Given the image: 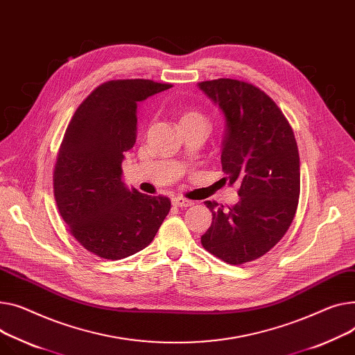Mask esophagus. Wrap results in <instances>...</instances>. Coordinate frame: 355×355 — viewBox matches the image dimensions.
<instances>
[{
  "label": "esophagus",
  "mask_w": 355,
  "mask_h": 355,
  "mask_svg": "<svg viewBox=\"0 0 355 355\" xmlns=\"http://www.w3.org/2000/svg\"><path fill=\"white\" fill-rule=\"evenodd\" d=\"M173 204H174L175 207H181V208L194 205V202H193V201H190V200H185V198H181V197H175V198H173Z\"/></svg>",
  "instance_id": "obj_1"
}]
</instances>
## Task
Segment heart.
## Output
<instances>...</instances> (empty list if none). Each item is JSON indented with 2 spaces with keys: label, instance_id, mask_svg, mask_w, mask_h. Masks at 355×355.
Listing matches in <instances>:
<instances>
[{
  "label": "heart",
  "instance_id": "1",
  "mask_svg": "<svg viewBox=\"0 0 355 355\" xmlns=\"http://www.w3.org/2000/svg\"><path fill=\"white\" fill-rule=\"evenodd\" d=\"M182 123H200V124L207 125L205 116L201 112L193 111V110H188V111L181 112V115H180V124H182Z\"/></svg>",
  "mask_w": 355,
  "mask_h": 355
}]
</instances>
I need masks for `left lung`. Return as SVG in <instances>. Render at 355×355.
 I'll use <instances>...</instances> for the list:
<instances>
[{
	"label": "left lung",
	"mask_w": 355,
	"mask_h": 355,
	"mask_svg": "<svg viewBox=\"0 0 355 355\" xmlns=\"http://www.w3.org/2000/svg\"><path fill=\"white\" fill-rule=\"evenodd\" d=\"M198 88L223 112V171L240 184L239 202L205 201L212 223L202 247L240 266L268 252L290 228L300 198V155L287 118L252 84L220 78Z\"/></svg>",
	"instance_id": "left-lung-1"
}]
</instances>
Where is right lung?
Masks as SVG:
<instances>
[{
  "label": "right lung",
  "mask_w": 355,
  "mask_h": 355,
  "mask_svg": "<svg viewBox=\"0 0 355 355\" xmlns=\"http://www.w3.org/2000/svg\"><path fill=\"white\" fill-rule=\"evenodd\" d=\"M171 88L151 80L108 81L68 124L54 170V197L74 239L89 252L121 259L144 250L171 208L123 181L124 153L137 139L138 103Z\"/></svg>",
  "instance_id": "right-lung-1"
}]
</instances>
